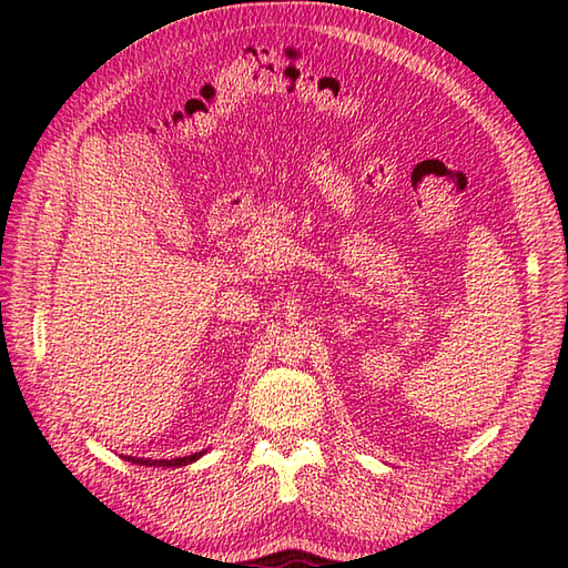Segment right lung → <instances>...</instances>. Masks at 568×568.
Masks as SVG:
<instances>
[{
  "label": "right lung",
  "instance_id": "1",
  "mask_svg": "<svg viewBox=\"0 0 568 568\" xmlns=\"http://www.w3.org/2000/svg\"><path fill=\"white\" fill-rule=\"evenodd\" d=\"M204 452L200 454H190V456H180V458H136V456H129L131 464H139V466H168V468H175V466H187L192 462H197V458L202 456ZM126 458V456H124Z\"/></svg>",
  "mask_w": 568,
  "mask_h": 568
}]
</instances>
